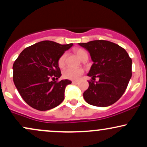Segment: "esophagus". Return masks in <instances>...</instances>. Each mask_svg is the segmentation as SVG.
<instances>
[{
	"instance_id": "esophagus-1",
	"label": "esophagus",
	"mask_w": 147,
	"mask_h": 147,
	"mask_svg": "<svg viewBox=\"0 0 147 147\" xmlns=\"http://www.w3.org/2000/svg\"><path fill=\"white\" fill-rule=\"evenodd\" d=\"M72 83L73 84H77L79 83V82H78V81H72Z\"/></svg>"
}]
</instances>
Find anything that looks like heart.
<instances>
[{
    "label": "heart",
    "mask_w": 147,
    "mask_h": 147,
    "mask_svg": "<svg viewBox=\"0 0 147 147\" xmlns=\"http://www.w3.org/2000/svg\"><path fill=\"white\" fill-rule=\"evenodd\" d=\"M77 56L82 61H85L88 59L87 52L82 48H76L74 50ZM65 58H66V53H63L59 57L58 60V65L59 68H63L65 63ZM63 77L65 79H70V80H77L80 78V77L84 74V70L82 68H67L64 69L63 71Z\"/></svg>",
    "instance_id": "heart-1"
}]
</instances>
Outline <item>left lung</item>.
I'll return each mask as SVG.
<instances>
[{
	"label": "left lung",
	"mask_w": 147,
	"mask_h": 147,
	"mask_svg": "<svg viewBox=\"0 0 147 147\" xmlns=\"http://www.w3.org/2000/svg\"><path fill=\"white\" fill-rule=\"evenodd\" d=\"M90 53L92 66L88 73L97 82H89L84 98L89 104L106 107L113 104L125 92L132 76V60L119 45L104 40L79 43Z\"/></svg>",
	"instance_id": "obj_1"
}]
</instances>
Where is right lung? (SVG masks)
<instances>
[{
  "mask_svg": "<svg viewBox=\"0 0 147 147\" xmlns=\"http://www.w3.org/2000/svg\"><path fill=\"white\" fill-rule=\"evenodd\" d=\"M72 45L43 41L21 52L13 64V81L28 105L38 111H48L63 102L65 87L72 82L63 79L57 82L54 79L61 76L59 59Z\"/></svg>",
  "mask_w": 147,
  "mask_h": 147,
  "instance_id": "add662e5",
  "label": "right lung"
}]
</instances>
